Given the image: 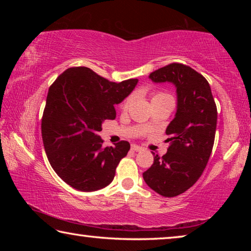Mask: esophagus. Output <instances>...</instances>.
Masks as SVG:
<instances>
[{
  "label": "esophagus",
  "mask_w": 251,
  "mask_h": 251,
  "mask_svg": "<svg viewBox=\"0 0 251 251\" xmlns=\"http://www.w3.org/2000/svg\"><path fill=\"white\" fill-rule=\"evenodd\" d=\"M131 151H143V148H142L141 146L135 145V144H133V145H131Z\"/></svg>",
  "instance_id": "obj_1"
}]
</instances>
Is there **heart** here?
I'll return each mask as SVG.
<instances>
[{"label": "heart", "mask_w": 251, "mask_h": 251, "mask_svg": "<svg viewBox=\"0 0 251 251\" xmlns=\"http://www.w3.org/2000/svg\"><path fill=\"white\" fill-rule=\"evenodd\" d=\"M160 99H172V97L169 96L168 94H165V93L158 92V93H154V94H152L151 100H160ZM131 100H133V97H131V96L127 97L124 103H123V105H122V108H123V109H127V108H128L130 103H131Z\"/></svg>", "instance_id": "1"}]
</instances>
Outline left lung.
I'll use <instances>...</instances> for the list:
<instances>
[{"mask_svg":"<svg viewBox=\"0 0 251 251\" xmlns=\"http://www.w3.org/2000/svg\"><path fill=\"white\" fill-rule=\"evenodd\" d=\"M154 83H173L177 93V110L166 134L171 142L164 156L143 174L144 180L157 194L175 197L189 189L205 169L214 146L217 107L209 83L192 67L172 63L152 72Z\"/></svg>","mask_w":251,"mask_h":251,"instance_id":"left-lung-1","label":"left lung"}]
</instances>
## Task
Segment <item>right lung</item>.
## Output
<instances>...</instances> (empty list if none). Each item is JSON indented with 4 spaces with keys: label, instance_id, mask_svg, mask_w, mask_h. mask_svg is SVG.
I'll return each instance as SVG.
<instances>
[{
    "label": "right lung",
    "instance_id": "1",
    "mask_svg": "<svg viewBox=\"0 0 251 251\" xmlns=\"http://www.w3.org/2000/svg\"><path fill=\"white\" fill-rule=\"evenodd\" d=\"M137 78L109 82L88 67H71L50 85L42 117V138L55 173L73 188L94 192L113 181L128 142L103 147L99 136L106 120H115L120 104Z\"/></svg>",
    "mask_w": 251,
    "mask_h": 251
}]
</instances>
